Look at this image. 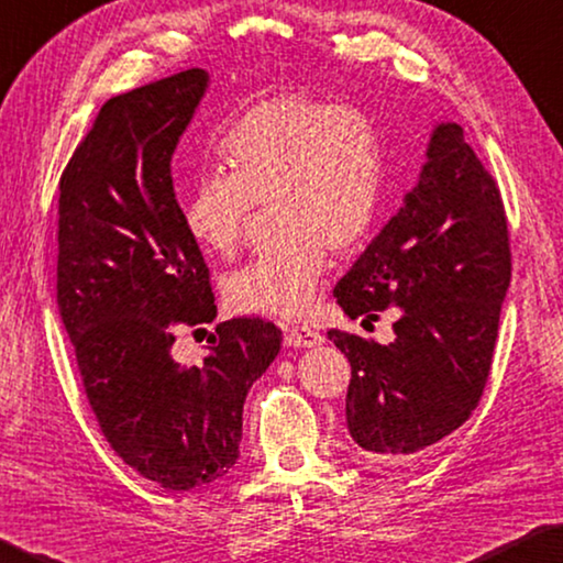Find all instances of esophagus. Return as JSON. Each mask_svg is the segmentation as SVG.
I'll return each mask as SVG.
<instances>
[{"mask_svg":"<svg viewBox=\"0 0 563 563\" xmlns=\"http://www.w3.org/2000/svg\"><path fill=\"white\" fill-rule=\"evenodd\" d=\"M324 341V336L314 332V329L310 327H292L288 336H285V344L288 346H295V349H312V346H319Z\"/></svg>","mask_w":563,"mask_h":563,"instance_id":"1","label":"esophagus"}]
</instances>
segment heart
Masks as SVG:
<instances>
[{"label":"heart","mask_w":563,"mask_h":563,"mask_svg":"<svg viewBox=\"0 0 563 563\" xmlns=\"http://www.w3.org/2000/svg\"><path fill=\"white\" fill-rule=\"evenodd\" d=\"M227 173L197 178L183 205L197 246L229 256L256 205L271 202L278 231L224 280L231 310L300 317L327 271V251L366 239L383 192L376 121L354 104L283 92L251 104L217 141Z\"/></svg>","instance_id":"1"}]
</instances>
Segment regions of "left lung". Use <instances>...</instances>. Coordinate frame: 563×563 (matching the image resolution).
Wrapping results in <instances>:
<instances>
[{
    "mask_svg": "<svg viewBox=\"0 0 563 563\" xmlns=\"http://www.w3.org/2000/svg\"><path fill=\"white\" fill-rule=\"evenodd\" d=\"M510 271L498 185L464 129L437 124L400 212L334 288L351 319L400 310L388 346L339 329L327 334L351 363L346 427L371 459L402 461L476 410Z\"/></svg>",
    "mask_w": 563,
    "mask_h": 563,
    "instance_id": "1",
    "label": "left lung"
}]
</instances>
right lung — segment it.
Here are the masks:
<instances>
[{
	"label": "right lung",
	"instance_id": "right-lung-1",
	"mask_svg": "<svg viewBox=\"0 0 563 563\" xmlns=\"http://www.w3.org/2000/svg\"><path fill=\"white\" fill-rule=\"evenodd\" d=\"M207 85L192 68L112 97L60 178L58 310L87 400L109 446L165 490L236 464L246 395L283 341L239 317L217 324L200 366L173 358L175 327L217 317L170 175Z\"/></svg>",
	"mask_w": 563,
	"mask_h": 563
}]
</instances>
